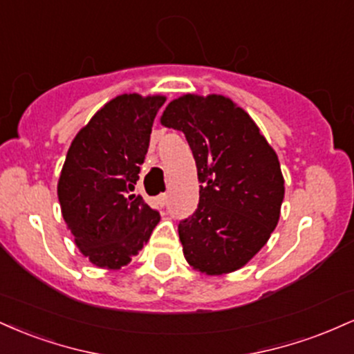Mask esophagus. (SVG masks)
<instances>
[{
    "label": "esophagus",
    "instance_id": "1",
    "mask_svg": "<svg viewBox=\"0 0 354 354\" xmlns=\"http://www.w3.org/2000/svg\"><path fill=\"white\" fill-rule=\"evenodd\" d=\"M166 203H168V194H166V193L160 194V196H158V205H160V206H165Z\"/></svg>",
    "mask_w": 354,
    "mask_h": 354
}]
</instances>
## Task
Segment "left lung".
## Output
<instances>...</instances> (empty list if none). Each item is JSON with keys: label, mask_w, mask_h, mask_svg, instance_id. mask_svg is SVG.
<instances>
[{"label": "left lung", "mask_w": 354, "mask_h": 354, "mask_svg": "<svg viewBox=\"0 0 354 354\" xmlns=\"http://www.w3.org/2000/svg\"><path fill=\"white\" fill-rule=\"evenodd\" d=\"M183 131L196 161L200 203L178 226L188 265L208 276L239 270L279 221L284 178L278 154L243 108L223 95H183L160 118Z\"/></svg>", "instance_id": "obj_1"}]
</instances>
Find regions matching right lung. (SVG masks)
<instances>
[{"label": "right lung", "instance_id": "right-lung-1", "mask_svg": "<svg viewBox=\"0 0 354 354\" xmlns=\"http://www.w3.org/2000/svg\"><path fill=\"white\" fill-rule=\"evenodd\" d=\"M165 101L163 95L116 96L71 141L58 200L76 246L95 266L121 270L160 223V213L133 191Z\"/></svg>", "mask_w": 354, "mask_h": 354}]
</instances>
